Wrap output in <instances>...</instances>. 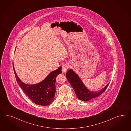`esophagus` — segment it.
Here are the masks:
<instances>
[{"label": "esophagus", "mask_w": 131, "mask_h": 131, "mask_svg": "<svg viewBox=\"0 0 131 131\" xmlns=\"http://www.w3.org/2000/svg\"><path fill=\"white\" fill-rule=\"evenodd\" d=\"M69 68V65L67 64H65L64 65H63L62 67V71L63 72H66L67 71L68 69Z\"/></svg>", "instance_id": "1"}]
</instances>
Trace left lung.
Wrapping results in <instances>:
<instances>
[{"label":"left lung","mask_w":131,"mask_h":131,"mask_svg":"<svg viewBox=\"0 0 131 131\" xmlns=\"http://www.w3.org/2000/svg\"><path fill=\"white\" fill-rule=\"evenodd\" d=\"M66 76L68 81L73 88L78 99L83 101H88L91 99L98 97L107 89L109 83L98 92L89 90L83 84L79 76L72 70L70 69L67 72Z\"/></svg>","instance_id":"8db88e82"}]
</instances>
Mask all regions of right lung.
<instances>
[{
  "mask_svg": "<svg viewBox=\"0 0 131 131\" xmlns=\"http://www.w3.org/2000/svg\"><path fill=\"white\" fill-rule=\"evenodd\" d=\"M13 67L17 82L33 102L41 106H48L54 101L56 93V79L57 75L62 72L61 67L51 71L41 82L34 84L23 83L17 75L13 64Z\"/></svg>",
  "mask_w": 131,
  "mask_h": 131,
  "instance_id": "obj_1",
  "label": "right lung"
}]
</instances>
